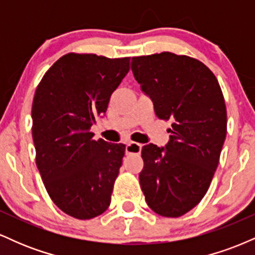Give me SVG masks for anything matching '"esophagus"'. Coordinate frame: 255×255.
I'll return each mask as SVG.
<instances>
[{"label":"esophagus","instance_id":"esophagus-1","mask_svg":"<svg viewBox=\"0 0 255 255\" xmlns=\"http://www.w3.org/2000/svg\"><path fill=\"white\" fill-rule=\"evenodd\" d=\"M141 147H142L141 144H137V142L130 141L126 145V153L127 154H139L140 152H141Z\"/></svg>","mask_w":255,"mask_h":255}]
</instances>
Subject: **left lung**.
<instances>
[{
  "label": "left lung",
  "instance_id": "8db88e82",
  "mask_svg": "<svg viewBox=\"0 0 255 255\" xmlns=\"http://www.w3.org/2000/svg\"><path fill=\"white\" fill-rule=\"evenodd\" d=\"M131 72L158 118L172 122L165 147H142L141 191L152 211L180 217L200 203L218 166L227 136L223 93L203 62L184 55L133 57Z\"/></svg>",
  "mask_w": 255,
  "mask_h": 255
}]
</instances>
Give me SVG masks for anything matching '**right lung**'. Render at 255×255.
Returning <instances> with one entry per match:
<instances>
[{"mask_svg":"<svg viewBox=\"0 0 255 255\" xmlns=\"http://www.w3.org/2000/svg\"><path fill=\"white\" fill-rule=\"evenodd\" d=\"M129 60L71 52L52 64L34 93L37 168L54 204L74 218H95L110 205L126 146L93 140L91 127L107 113Z\"/></svg>","mask_w":255,"mask_h":255,"instance_id":"add662e5","label":"right lung"}]
</instances>
